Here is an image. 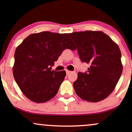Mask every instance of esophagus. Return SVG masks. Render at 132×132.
<instances>
[{"label":"esophagus","instance_id":"esophagus-1","mask_svg":"<svg viewBox=\"0 0 132 132\" xmlns=\"http://www.w3.org/2000/svg\"><path fill=\"white\" fill-rule=\"evenodd\" d=\"M66 75H69V74L71 72V71H68V70H66Z\"/></svg>","mask_w":132,"mask_h":132}]
</instances>
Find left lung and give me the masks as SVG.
<instances>
[{"label": "left lung", "instance_id": "8db88e82", "mask_svg": "<svg viewBox=\"0 0 132 132\" xmlns=\"http://www.w3.org/2000/svg\"><path fill=\"white\" fill-rule=\"evenodd\" d=\"M69 35L76 44L81 61L90 64L87 72H78L73 84L76 93L88 102L102 101L112 93L122 75L123 66L119 47L101 31Z\"/></svg>", "mask_w": 132, "mask_h": 132}]
</instances>
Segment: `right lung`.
<instances>
[{"label": "right lung", "mask_w": 132, "mask_h": 132, "mask_svg": "<svg viewBox=\"0 0 132 132\" xmlns=\"http://www.w3.org/2000/svg\"><path fill=\"white\" fill-rule=\"evenodd\" d=\"M66 49H76L68 34L50 31L30 35L16 48L13 77L30 101L43 103L56 95L66 71H51V67Z\"/></svg>", "instance_id": "right-lung-1"}]
</instances>
